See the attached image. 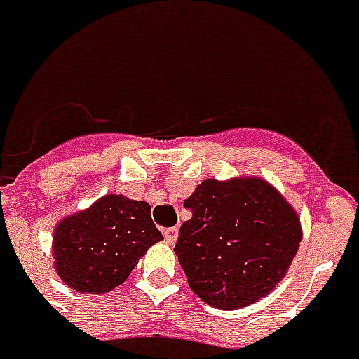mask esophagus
<instances>
[{
  "label": "esophagus",
  "instance_id": "obj_1",
  "mask_svg": "<svg viewBox=\"0 0 359 359\" xmlns=\"http://www.w3.org/2000/svg\"><path fill=\"white\" fill-rule=\"evenodd\" d=\"M176 239H177V228L176 226H174V228H168V229H165V241L166 243H176Z\"/></svg>",
  "mask_w": 359,
  "mask_h": 359
}]
</instances>
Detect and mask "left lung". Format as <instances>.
<instances>
[{
    "mask_svg": "<svg viewBox=\"0 0 359 359\" xmlns=\"http://www.w3.org/2000/svg\"><path fill=\"white\" fill-rule=\"evenodd\" d=\"M193 219L176 252L189 287L219 309L245 308L285 276L302 241L287 200L261 177L205 180L183 202Z\"/></svg>",
    "mask_w": 359,
    "mask_h": 359,
    "instance_id": "obj_1",
    "label": "left lung"
}]
</instances>
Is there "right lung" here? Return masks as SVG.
I'll return each instance as SVG.
<instances>
[{
    "instance_id": "right-lung-1",
    "label": "right lung",
    "mask_w": 359,
    "mask_h": 359,
    "mask_svg": "<svg viewBox=\"0 0 359 359\" xmlns=\"http://www.w3.org/2000/svg\"><path fill=\"white\" fill-rule=\"evenodd\" d=\"M148 202L105 194L57 224L55 271L68 287L102 294L126 282L139 257L163 239Z\"/></svg>"
}]
</instances>
